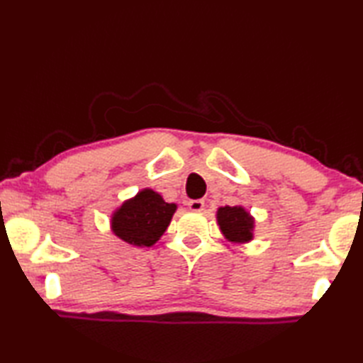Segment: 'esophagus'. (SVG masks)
<instances>
[{
    "instance_id": "obj_1",
    "label": "esophagus",
    "mask_w": 363,
    "mask_h": 363,
    "mask_svg": "<svg viewBox=\"0 0 363 363\" xmlns=\"http://www.w3.org/2000/svg\"><path fill=\"white\" fill-rule=\"evenodd\" d=\"M189 209L194 212H201L204 209V199H191V201H189Z\"/></svg>"
}]
</instances>
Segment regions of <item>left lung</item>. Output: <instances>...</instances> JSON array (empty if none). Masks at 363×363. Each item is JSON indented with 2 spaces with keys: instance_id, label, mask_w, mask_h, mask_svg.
I'll list each match as a JSON object with an SVG mask.
<instances>
[{
  "instance_id": "left-lung-1",
  "label": "left lung",
  "mask_w": 363,
  "mask_h": 363,
  "mask_svg": "<svg viewBox=\"0 0 363 363\" xmlns=\"http://www.w3.org/2000/svg\"><path fill=\"white\" fill-rule=\"evenodd\" d=\"M217 220L223 235L229 242L245 243L252 238L254 220L251 215L240 206H225L217 212Z\"/></svg>"
}]
</instances>
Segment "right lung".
Wrapping results in <instances>:
<instances>
[{
  "instance_id": "1",
  "label": "right lung",
  "mask_w": 363,
  "mask_h": 363,
  "mask_svg": "<svg viewBox=\"0 0 363 363\" xmlns=\"http://www.w3.org/2000/svg\"><path fill=\"white\" fill-rule=\"evenodd\" d=\"M174 212L176 204L165 203L156 191L145 189L113 213L112 230L130 245L152 246L167 230Z\"/></svg>"
}]
</instances>
